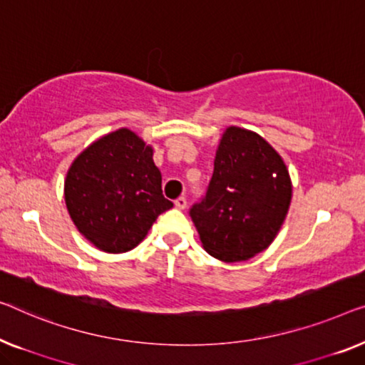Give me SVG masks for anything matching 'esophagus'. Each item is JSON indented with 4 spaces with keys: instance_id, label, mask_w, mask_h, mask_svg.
<instances>
[{
    "instance_id": "1",
    "label": "esophagus",
    "mask_w": 365,
    "mask_h": 365,
    "mask_svg": "<svg viewBox=\"0 0 365 365\" xmlns=\"http://www.w3.org/2000/svg\"><path fill=\"white\" fill-rule=\"evenodd\" d=\"M173 205H175L177 210H185V208H187V200L180 197V198L175 200V203H173Z\"/></svg>"
}]
</instances>
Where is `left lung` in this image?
Masks as SVG:
<instances>
[{"mask_svg": "<svg viewBox=\"0 0 365 365\" xmlns=\"http://www.w3.org/2000/svg\"><path fill=\"white\" fill-rule=\"evenodd\" d=\"M292 201L282 155L254 130L230 126L215 155L208 192L190 216L201 246L222 262H242L267 249Z\"/></svg>", "mask_w": 365, "mask_h": 365, "instance_id": "8db88e82", "label": "left lung"}]
</instances>
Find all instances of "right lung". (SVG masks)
Returning <instances> with one entry per match:
<instances>
[{
  "label": "right lung",
  "instance_id": "right-lung-1",
  "mask_svg": "<svg viewBox=\"0 0 365 365\" xmlns=\"http://www.w3.org/2000/svg\"><path fill=\"white\" fill-rule=\"evenodd\" d=\"M154 149L134 130L101 135L75 157L63 183L68 215L96 249L123 254L148 236L173 203L162 195Z\"/></svg>",
  "mask_w": 365,
  "mask_h": 365
}]
</instances>
